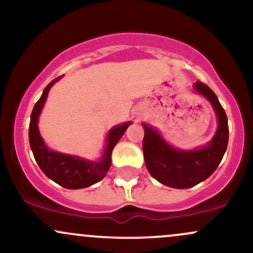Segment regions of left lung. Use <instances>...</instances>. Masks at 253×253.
Instances as JSON below:
<instances>
[{"mask_svg": "<svg viewBox=\"0 0 253 253\" xmlns=\"http://www.w3.org/2000/svg\"><path fill=\"white\" fill-rule=\"evenodd\" d=\"M207 98L215 110L219 126L213 140L207 147L195 151H179L171 147L161 135L144 125V159L153 178L171 188L185 189L199 184L219 167L228 144V123L225 109L207 84L197 81L194 85Z\"/></svg>", "mask_w": 253, "mask_h": 253, "instance_id": "1", "label": "left lung"}]
</instances>
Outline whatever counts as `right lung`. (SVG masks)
I'll return each instance as SVG.
<instances>
[{"label": "right lung", "mask_w": 253, "mask_h": 253, "mask_svg": "<svg viewBox=\"0 0 253 253\" xmlns=\"http://www.w3.org/2000/svg\"><path fill=\"white\" fill-rule=\"evenodd\" d=\"M59 78L60 77H57L43 89L42 97L34 104L31 114L30 129H28L30 145L36 162L48 178L66 189H82V188L95 184L106 176L107 171L110 168V162H112V158H110L112 151L130 123H126L110 129L108 138H107L106 151L100 162H86L77 157L50 151L46 147L38 130V118L47 97L48 90Z\"/></svg>", "instance_id": "right-lung-1"}]
</instances>
